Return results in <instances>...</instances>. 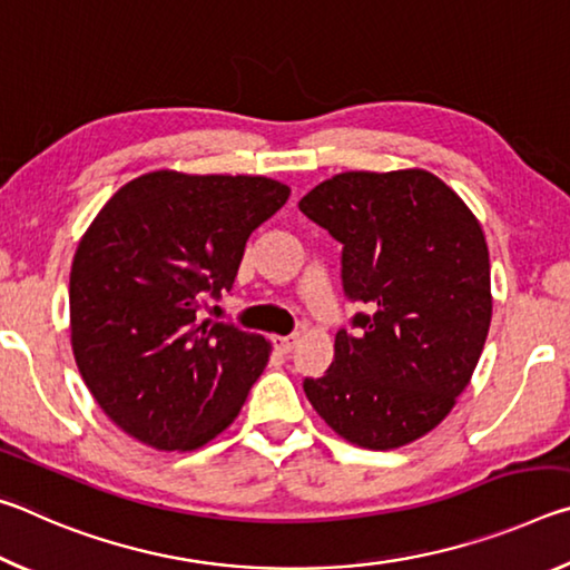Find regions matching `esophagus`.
Returning a JSON list of instances; mask_svg holds the SVG:
<instances>
[{
    "instance_id": "1",
    "label": "esophagus",
    "mask_w": 570,
    "mask_h": 570,
    "mask_svg": "<svg viewBox=\"0 0 570 570\" xmlns=\"http://www.w3.org/2000/svg\"><path fill=\"white\" fill-rule=\"evenodd\" d=\"M298 344V334H288V336H274V346L282 354H288Z\"/></svg>"
}]
</instances>
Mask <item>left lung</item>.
Returning <instances> with one entry per match:
<instances>
[{
	"label": "left lung",
	"mask_w": 570,
	"mask_h": 570,
	"mask_svg": "<svg viewBox=\"0 0 570 570\" xmlns=\"http://www.w3.org/2000/svg\"><path fill=\"white\" fill-rule=\"evenodd\" d=\"M298 210L340 240L344 294L364 306L324 377L304 380L308 402L360 448L428 435L470 384L493 316L478 218L420 168L340 173Z\"/></svg>",
	"instance_id": "left-lung-1"
}]
</instances>
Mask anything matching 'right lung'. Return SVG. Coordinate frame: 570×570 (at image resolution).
<instances>
[{"instance_id":"obj_1","label":"right lung","mask_w":570,"mask_h":570,"mask_svg":"<svg viewBox=\"0 0 570 570\" xmlns=\"http://www.w3.org/2000/svg\"><path fill=\"white\" fill-rule=\"evenodd\" d=\"M288 193L264 176L156 170L125 183L85 230L70 272L72 352L130 438L186 452L236 420L272 344L200 308L230 292L248 236Z\"/></svg>"}]
</instances>
